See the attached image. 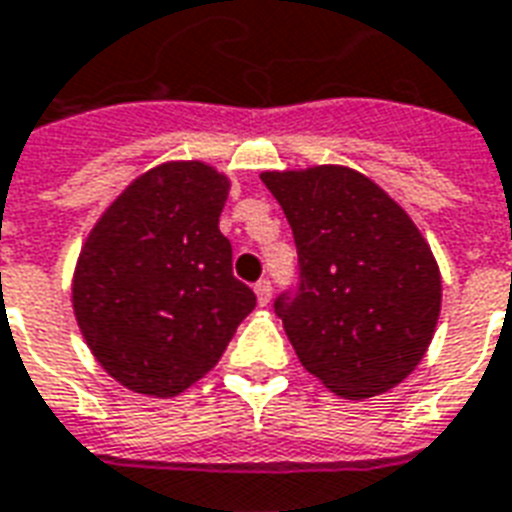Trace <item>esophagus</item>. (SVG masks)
<instances>
[{"instance_id": "obj_1", "label": "esophagus", "mask_w": 512, "mask_h": 512, "mask_svg": "<svg viewBox=\"0 0 512 512\" xmlns=\"http://www.w3.org/2000/svg\"><path fill=\"white\" fill-rule=\"evenodd\" d=\"M255 293H257V301H260V306H266L268 301H271V295H274V287H271V282L268 279H260L255 285Z\"/></svg>"}]
</instances>
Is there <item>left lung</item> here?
<instances>
[{"label":"left lung","mask_w":512,"mask_h":512,"mask_svg":"<svg viewBox=\"0 0 512 512\" xmlns=\"http://www.w3.org/2000/svg\"><path fill=\"white\" fill-rule=\"evenodd\" d=\"M285 211L298 282L274 312L336 396L391 391L429 350L442 279L426 238L374 181L339 165L260 176Z\"/></svg>","instance_id":"1"}]
</instances>
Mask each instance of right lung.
Segmentation results:
<instances>
[{
  "label": "right lung",
  "instance_id": "obj_1",
  "mask_svg": "<svg viewBox=\"0 0 512 512\" xmlns=\"http://www.w3.org/2000/svg\"><path fill=\"white\" fill-rule=\"evenodd\" d=\"M227 187L203 162H165L132 181L83 244L75 320L102 369L130 391L189 388L255 309L219 233Z\"/></svg>",
  "mask_w": 512,
  "mask_h": 512
}]
</instances>
